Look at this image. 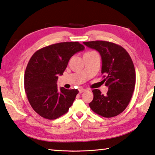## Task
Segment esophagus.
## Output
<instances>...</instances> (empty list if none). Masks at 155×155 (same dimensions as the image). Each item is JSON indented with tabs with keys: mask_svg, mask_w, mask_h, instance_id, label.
Masks as SVG:
<instances>
[{
	"mask_svg": "<svg viewBox=\"0 0 155 155\" xmlns=\"http://www.w3.org/2000/svg\"><path fill=\"white\" fill-rule=\"evenodd\" d=\"M85 89H83V88H79V89H78V91H79V93H83V92H84L85 91Z\"/></svg>",
	"mask_w": 155,
	"mask_h": 155,
	"instance_id": "34e87169",
	"label": "esophagus"
}]
</instances>
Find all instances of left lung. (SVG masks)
<instances>
[{"label":"left lung","mask_w":155,"mask_h":155,"mask_svg":"<svg viewBox=\"0 0 155 155\" xmlns=\"http://www.w3.org/2000/svg\"><path fill=\"white\" fill-rule=\"evenodd\" d=\"M83 44L99 52L103 82L109 89L105 95L100 90L93 89L89 107L104 117L116 116L125 110L134 90L136 72L131 57L123 47L112 42L91 41Z\"/></svg>","instance_id":"1"}]
</instances>
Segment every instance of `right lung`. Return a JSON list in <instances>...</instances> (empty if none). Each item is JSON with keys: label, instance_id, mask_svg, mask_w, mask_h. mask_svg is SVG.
Returning <instances> with one entry per match:
<instances>
[{"label": "right lung", "instance_id": "obj_1", "mask_svg": "<svg viewBox=\"0 0 155 155\" xmlns=\"http://www.w3.org/2000/svg\"><path fill=\"white\" fill-rule=\"evenodd\" d=\"M84 47L78 41L61 42L42 48L33 54L24 75L27 99L36 113L48 120H55L67 113L78 89H58L57 80L74 54Z\"/></svg>", "mask_w": 155, "mask_h": 155}]
</instances>
